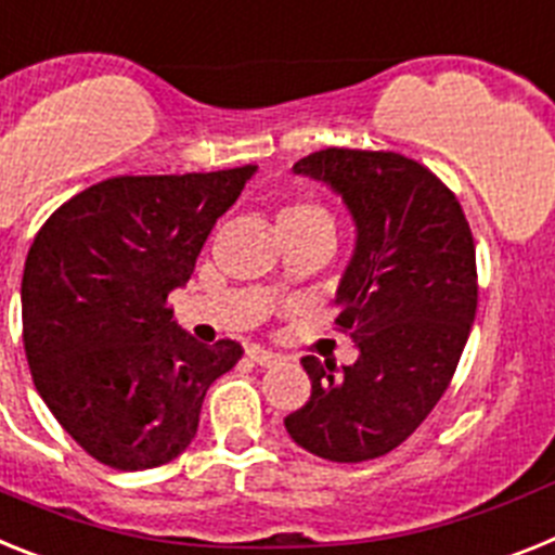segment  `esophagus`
<instances>
[{
  "instance_id": "esophagus-1",
  "label": "esophagus",
  "mask_w": 555,
  "mask_h": 555,
  "mask_svg": "<svg viewBox=\"0 0 555 555\" xmlns=\"http://www.w3.org/2000/svg\"><path fill=\"white\" fill-rule=\"evenodd\" d=\"M248 358L254 360L257 365H273L282 360V354H276V351H271V349H264V346H250Z\"/></svg>"
}]
</instances>
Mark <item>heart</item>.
I'll list each match as a JSON object with an SVG mask.
<instances>
[{
    "label": "heart",
    "instance_id": "obj_1",
    "mask_svg": "<svg viewBox=\"0 0 555 555\" xmlns=\"http://www.w3.org/2000/svg\"><path fill=\"white\" fill-rule=\"evenodd\" d=\"M321 218L332 220L326 206L312 201V197H301V201L284 206V209L279 211V223H305V220H321Z\"/></svg>",
    "mask_w": 555,
    "mask_h": 555
}]
</instances>
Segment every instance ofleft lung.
I'll return each instance as SVG.
<instances>
[{
    "mask_svg": "<svg viewBox=\"0 0 555 555\" xmlns=\"http://www.w3.org/2000/svg\"><path fill=\"white\" fill-rule=\"evenodd\" d=\"M293 170L340 192L358 223L335 326L360 358H301L312 393L284 427L312 455L360 464L397 450L450 388L478 310L475 240L455 192L397 151L326 147Z\"/></svg>",
    "mask_w": 555,
    "mask_h": 555,
    "instance_id": "obj_1",
    "label": "left lung"
}]
</instances>
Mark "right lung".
I'll return each mask as SVG.
<instances>
[{
    "mask_svg": "<svg viewBox=\"0 0 555 555\" xmlns=\"http://www.w3.org/2000/svg\"><path fill=\"white\" fill-rule=\"evenodd\" d=\"M254 170L105 178L38 229L22 276L24 354L52 416L100 464H170L195 438L209 385L243 358L229 337L197 344L167 296Z\"/></svg>",
    "mask_w": 555,
    "mask_h": 555,
    "instance_id": "right-lung-1",
    "label": "right lung"
}]
</instances>
